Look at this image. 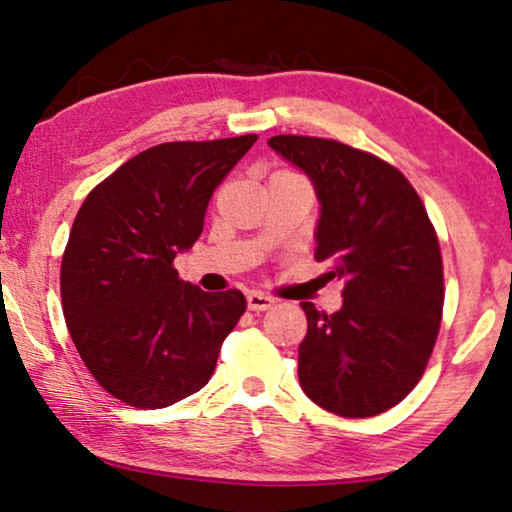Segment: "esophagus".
Listing matches in <instances>:
<instances>
[{
	"label": "esophagus",
	"instance_id": "34e87169",
	"mask_svg": "<svg viewBox=\"0 0 512 512\" xmlns=\"http://www.w3.org/2000/svg\"><path fill=\"white\" fill-rule=\"evenodd\" d=\"M246 302H248L250 311H266V309H271L275 305V300L271 296H264V293H257V291L248 293Z\"/></svg>",
	"mask_w": 512,
	"mask_h": 512
}]
</instances>
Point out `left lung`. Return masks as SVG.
Instances as JSON below:
<instances>
[{
	"label": "left lung",
	"instance_id": "1",
	"mask_svg": "<svg viewBox=\"0 0 512 512\" xmlns=\"http://www.w3.org/2000/svg\"><path fill=\"white\" fill-rule=\"evenodd\" d=\"M268 144L314 183V257L345 282L334 314L302 302L300 386L320 409L372 418L413 391L436 345L445 305L436 228L404 173L377 155L307 135Z\"/></svg>",
	"mask_w": 512,
	"mask_h": 512
}]
</instances>
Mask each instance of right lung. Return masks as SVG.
I'll return each instance as SVG.
<instances>
[{
    "label": "right lung",
    "instance_id": "1",
    "mask_svg": "<svg viewBox=\"0 0 512 512\" xmlns=\"http://www.w3.org/2000/svg\"><path fill=\"white\" fill-rule=\"evenodd\" d=\"M255 142L151 146L76 214L60 264L65 323L90 375L128 406L164 409L201 391L244 316V293L183 282L173 257L201 237L214 189Z\"/></svg>",
    "mask_w": 512,
    "mask_h": 512
}]
</instances>
